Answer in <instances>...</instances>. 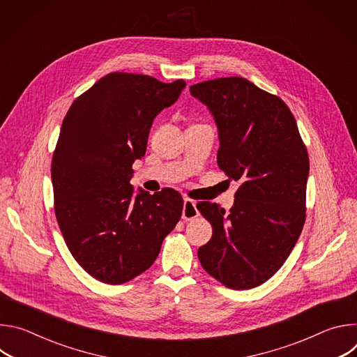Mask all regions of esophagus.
<instances>
[{"label":"esophagus","instance_id":"1","mask_svg":"<svg viewBox=\"0 0 357 357\" xmlns=\"http://www.w3.org/2000/svg\"><path fill=\"white\" fill-rule=\"evenodd\" d=\"M199 216V212L196 209V203L190 199L183 200V209H182V219L183 220H192Z\"/></svg>","mask_w":357,"mask_h":357}]
</instances>
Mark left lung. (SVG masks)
Wrapping results in <instances>:
<instances>
[{
	"label": "left lung",
	"instance_id": "left-lung-1",
	"mask_svg": "<svg viewBox=\"0 0 357 357\" xmlns=\"http://www.w3.org/2000/svg\"><path fill=\"white\" fill-rule=\"evenodd\" d=\"M190 94L215 119L219 168L240 183L229 213L218 203L196 205L213 227L197 257L226 287L254 288L281 268L302 231L308 152L288 106L247 79L202 82Z\"/></svg>",
	"mask_w": 357,
	"mask_h": 357
}]
</instances>
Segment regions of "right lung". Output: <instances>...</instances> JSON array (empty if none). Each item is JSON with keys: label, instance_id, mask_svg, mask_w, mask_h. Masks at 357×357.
<instances>
[{"label": "right lung", "instance_id": "obj_1", "mask_svg": "<svg viewBox=\"0 0 357 357\" xmlns=\"http://www.w3.org/2000/svg\"><path fill=\"white\" fill-rule=\"evenodd\" d=\"M185 80L114 72L79 96L63 119L52 160L55 213L75 260L96 280L123 284L148 270L181 219L183 199L130 183L154 119Z\"/></svg>", "mask_w": 357, "mask_h": 357}]
</instances>
